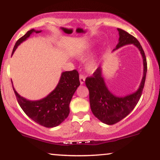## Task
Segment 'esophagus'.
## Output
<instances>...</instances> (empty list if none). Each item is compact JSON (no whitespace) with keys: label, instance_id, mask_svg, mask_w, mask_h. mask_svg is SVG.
<instances>
[{"label":"esophagus","instance_id":"1","mask_svg":"<svg viewBox=\"0 0 160 160\" xmlns=\"http://www.w3.org/2000/svg\"><path fill=\"white\" fill-rule=\"evenodd\" d=\"M85 76L83 74H80V82L81 84H83L84 82H85Z\"/></svg>","mask_w":160,"mask_h":160}]
</instances>
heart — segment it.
<instances>
[{
	"label": "heart",
	"instance_id": "heart-1",
	"mask_svg": "<svg viewBox=\"0 0 160 160\" xmlns=\"http://www.w3.org/2000/svg\"><path fill=\"white\" fill-rule=\"evenodd\" d=\"M91 50V46H86L85 47H83L82 49H80V50H79L78 52V56L80 58H84L85 57L88 56ZM97 67L96 62L95 59H91L89 60V62L87 64V69L89 71H95V68Z\"/></svg>",
	"mask_w": 160,
	"mask_h": 160
}]
</instances>
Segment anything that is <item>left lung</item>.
I'll use <instances>...</instances> for the list:
<instances>
[{
    "mask_svg": "<svg viewBox=\"0 0 160 160\" xmlns=\"http://www.w3.org/2000/svg\"><path fill=\"white\" fill-rule=\"evenodd\" d=\"M117 30L120 38L118 44L113 50L127 44H134L137 47L143 58L144 76L138 89L132 94L124 97L116 96L108 90L102 77L101 67L95 70L91 77L86 78L85 82L89 92V103L92 112L99 120L108 125L120 122L135 108L142 94L148 71L146 56L138 40L122 29L117 28Z\"/></svg>",
    "mask_w": 160,
    "mask_h": 160,
    "instance_id": "8db88e82",
    "label": "left lung"
}]
</instances>
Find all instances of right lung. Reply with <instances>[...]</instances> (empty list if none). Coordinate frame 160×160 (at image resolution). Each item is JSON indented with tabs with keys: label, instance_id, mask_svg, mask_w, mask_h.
I'll return each instance as SVG.
<instances>
[{
	"label": "right lung",
	"instance_id": "obj_1",
	"mask_svg": "<svg viewBox=\"0 0 160 160\" xmlns=\"http://www.w3.org/2000/svg\"><path fill=\"white\" fill-rule=\"evenodd\" d=\"M40 32L41 31H35L34 29L28 31L16 41L12 55L18 46L26 40L33 32L40 33ZM79 86V73L77 70H73L62 73L56 89L46 98L40 100H27L20 96L14 89L13 90L18 103L28 117L40 126L52 128L61 124L68 117L70 102Z\"/></svg>",
	"mask_w": 160,
	"mask_h": 160
}]
</instances>
